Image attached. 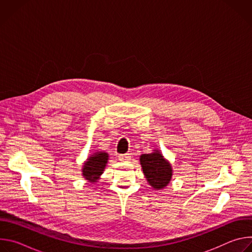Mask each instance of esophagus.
I'll return each mask as SVG.
<instances>
[{
  "instance_id": "34e87169",
  "label": "esophagus",
  "mask_w": 252,
  "mask_h": 252,
  "mask_svg": "<svg viewBox=\"0 0 252 252\" xmlns=\"http://www.w3.org/2000/svg\"><path fill=\"white\" fill-rule=\"evenodd\" d=\"M119 159L121 161H128V160H130V157H129V155H120Z\"/></svg>"
}]
</instances>
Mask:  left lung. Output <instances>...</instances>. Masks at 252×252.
I'll use <instances>...</instances> for the list:
<instances>
[{
  "mask_svg": "<svg viewBox=\"0 0 252 252\" xmlns=\"http://www.w3.org/2000/svg\"><path fill=\"white\" fill-rule=\"evenodd\" d=\"M139 162L147 182L154 189L160 190L168 186L173 173L172 166L158 149L141 155Z\"/></svg>",
  "mask_w": 252,
  "mask_h": 252,
  "instance_id": "1",
  "label": "left lung"
}]
</instances>
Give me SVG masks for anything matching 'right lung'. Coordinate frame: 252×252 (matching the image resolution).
<instances>
[{
    "label": "right lung",
    "instance_id": "1",
    "mask_svg": "<svg viewBox=\"0 0 252 252\" xmlns=\"http://www.w3.org/2000/svg\"><path fill=\"white\" fill-rule=\"evenodd\" d=\"M107 161H109V154L106 152L96 151L93 153L84 162L82 175L90 184L97 183L104 171Z\"/></svg>",
    "mask_w": 252,
    "mask_h": 252
}]
</instances>
